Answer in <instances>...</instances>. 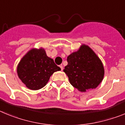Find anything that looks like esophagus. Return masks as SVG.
<instances>
[{"label":"esophagus","instance_id":"1","mask_svg":"<svg viewBox=\"0 0 125 125\" xmlns=\"http://www.w3.org/2000/svg\"><path fill=\"white\" fill-rule=\"evenodd\" d=\"M60 68L61 70H63V66L62 65H60Z\"/></svg>","mask_w":125,"mask_h":125}]
</instances>
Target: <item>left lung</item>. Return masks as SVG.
<instances>
[{
    "instance_id": "8db88e82",
    "label": "left lung",
    "mask_w": 125,
    "mask_h": 125,
    "mask_svg": "<svg viewBox=\"0 0 125 125\" xmlns=\"http://www.w3.org/2000/svg\"><path fill=\"white\" fill-rule=\"evenodd\" d=\"M63 71L70 83L81 92L96 88L103 81L104 70L98 56L88 46L83 44L77 52L67 57Z\"/></svg>"
}]
</instances>
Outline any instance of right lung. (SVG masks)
Segmentation results:
<instances>
[{"mask_svg":"<svg viewBox=\"0 0 125 125\" xmlns=\"http://www.w3.org/2000/svg\"><path fill=\"white\" fill-rule=\"evenodd\" d=\"M53 60L48 57L43 49H32L24 56L17 66L19 79L31 90H38L46 85L50 77L60 70Z\"/></svg>","mask_w":125,"mask_h":125,"instance_id":"1","label":"right lung"}]
</instances>
